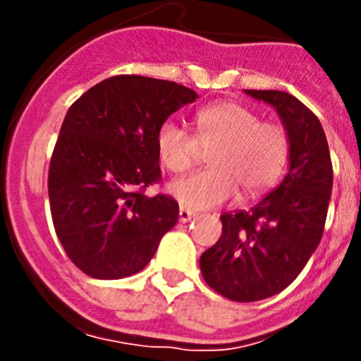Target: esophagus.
<instances>
[{
  "instance_id": "esophagus-1",
  "label": "esophagus",
  "mask_w": 361,
  "mask_h": 361,
  "mask_svg": "<svg viewBox=\"0 0 361 361\" xmlns=\"http://www.w3.org/2000/svg\"><path fill=\"white\" fill-rule=\"evenodd\" d=\"M193 216H195V213L191 212V209L183 208V206H180V209H178V220H180V222H190Z\"/></svg>"
}]
</instances>
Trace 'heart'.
Here are the masks:
<instances>
[{"mask_svg":"<svg viewBox=\"0 0 361 361\" xmlns=\"http://www.w3.org/2000/svg\"><path fill=\"white\" fill-rule=\"evenodd\" d=\"M209 149L212 168L170 186L175 199L188 208L219 206L237 193V186L245 195H258L275 186L288 166L291 137L282 124L262 121L257 111L233 101L200 108L195 135L173 121L162 123L155 133L159 161L171 173L193 168L200 149Z\"/></svg>","mask_w":361,"mask_h":361,"instance_id":"1","label":"heart"}]
</instances>
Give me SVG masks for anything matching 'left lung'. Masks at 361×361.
<instances>
[{
	"label": "left lung",
	"mask_w": 361,
	"mask_h": 361,
	"mask_svg": "<svg viewBox=\"0 0 361 361\" xmlns=\"http://www.w3.org/2000/svg\"><path fill=\"white\" fill-rule=\"evenodd\" d=\"M275 106L291 137L289 171L250 212L222 213V235L200 257L209 288L233 302L283 291L300 275L324 235L333 162L318 117L280 90H245Z\"/></svg>",
	"instance_id": "left-lung-1"
}]
</instances>
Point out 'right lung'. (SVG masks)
Returning a JSON list of instances; mask_svg holds the SVG:
<instances>
[{
    "label": "right lung",
    "mask_w": 361,
    "mask_h": 361,
    "mask_svg": "<svg viewBox=\"0 0 361 361\" xmlns=\"http://www.w3.org/2000/svg\"><path fill=\"white\" fill-rule=\"evenodd\" d=\"M195 99L173 81L114 75L68 108L50 159L49 199L57 238L85 275H135L177 224V200L145 191L161 180L159 126Z\"/></svg>",
    "instance_id": "add662e5"
}]
</instances>
